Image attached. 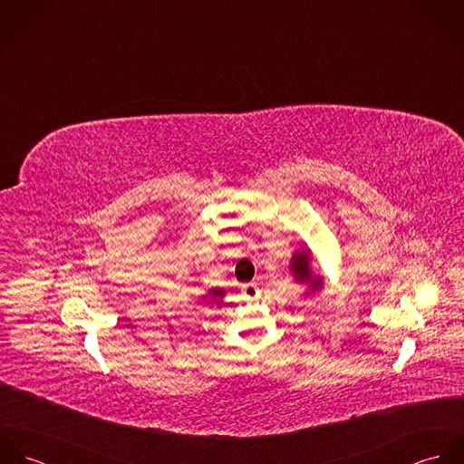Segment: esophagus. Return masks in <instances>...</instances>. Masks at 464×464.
I'll return each mask as SVG.
<instances>
[{
	"label": "esophagus",
	"mask_w": 464,
	"mask_h": 464,
	"mask_svg": "<svg viewBox=\"0 0 464 464\" xmlns=\"http://www.w3.org/2000/svg\"><path fill=\"white\" fill-rule=\"evenodd\" d=\"M243 295L246 300H257L261 296V289L257 287V284L250 282V284L243 285Z\"/></svg>",
	"instance_id": "obj_1"
}]
</instances>
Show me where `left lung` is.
<instances>
[{
	"label": "left lung",
	"instance_id": "8db88e82",
	"mask_svg": "<svg viewBox=\"0 0 464 464\" xmlns=\"http://www.w3.org/2000/svg\"><path fill=\"white\" fill-rule=\"evenodd\" d=\"M311 263H313V257H311V250L307 246L295 250L293 257L289 261V269H291L295 282L300 285H305V291H304L305 298L318 295L324 289V276L320 273L313 271Z\"/></svg>",
	"mask_w": 464,
	"mask_h": 464
}]
</instances>
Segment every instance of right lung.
<instances>
[{
	"instance_id": "obj_1",
	"label": "right lung",
	"mask_w": 464,
	"mask_h": 464,
	"mask_svg": "<svg viewBox=\"0 0 464 464\" xmlns=\"http://www.w3.org/2000/svg\"><path fill=\"white\" fill-rule=\"evenodd\" d=\"M223 296H225V291H223V289H218V287H214V289H208L205 295H201V296H199V302L210 300V302H216V304H219V302H223Z\"/></svg>"
}]
</instances>
